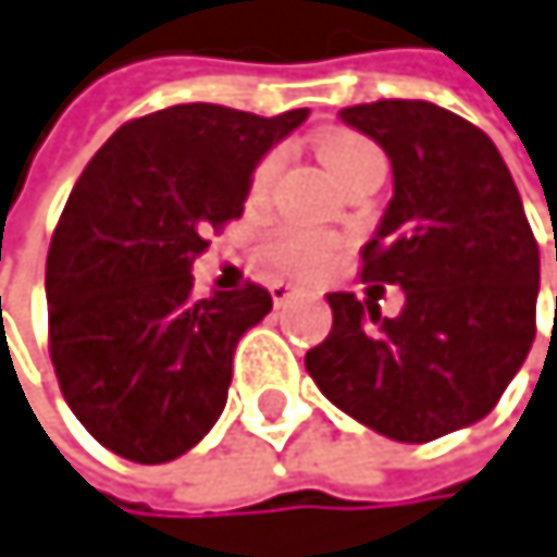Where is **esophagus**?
I'll use <instances>...</instances> for the list:
<instances>
[{
  "instance_id": "1",
  "label": "esophagus",
  "mask_w": 557,
  "mask_h": 557,
  "mask_svg": "<svg viewBox=\"0 0 557 557\" xmlns=\"http://www.w3.org/2000/svg\"><path fill=\"white\" fill-rule=\"evenodd\" d=\"M297 294V287L294 284H284V281H276V284H270V297H273V304L281 307V304H287L290 297Z\"/></svg>"
}]
</instances>
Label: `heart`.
<instances>
[{
  "label": "heart",
  "mask_w": 557,
  "mask_h": 557,
  "mask_svg": "<svg viewBox=\"0 0 557 557\" xmlns=\"http://www.w3.org/2000/svg\"><path fill=\"white\" fill-rule=\"evenodd\" d=\"M317 149L337 183H347L357 170H363L374 160H384L381 149L360 133H327L317 143ZM281 170H284V149H270L250 176V197L263 200L270 194V186L276 183V176H281ZM334 253H337L334 237H327V233H320V230H304V226H281L267 240V257L273 260V267L294 276L324 273Z\"/></svg>",
  "instance_id": "heart-1"
}]
</instances>
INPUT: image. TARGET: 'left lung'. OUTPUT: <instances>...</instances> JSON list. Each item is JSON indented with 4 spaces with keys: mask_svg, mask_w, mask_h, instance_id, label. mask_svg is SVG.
<instances>
[{
    "mask_svg": "<svg viewBox=\"0 0 557 557\" xmlns=\"http://www.w3.org/2000/svg\"><path fill=\"white\" fill-rule=\"evenodd\" d=\"M391 160L394 197L360 250L363 281L404 307L327 294L334 327L307 350L324 397L371 431L424 444L481 421L534 341L539 244L518 186L474 123L424 99L341 110ZM557 260V240H555Z\"/></svg>",
    "mask_w": 557,
    "mask_h": 557,
    "instance_id": "left-lung-1",
    "label": "left lung"
}]
</instances>
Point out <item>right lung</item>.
Segmentation results:
<instances>
[{"label":"right lung","instance_id":"right-lung-1","mask_svg":"<svg viewBox=\"0 0 557 557\" xmlns=\"http://www.w3.org/2000/svg\"><path fill=\"white\" fill-rule=\"evenodd\" d=\"M307 110L183 102L120 126L86 163L49 257V357L79 424L163 465L216 424L237 341L270 313L260 284L194 297V260L244 213L250 173Z\"/></svg>","mask_w":557,"mask_h":557}]
</instances>
